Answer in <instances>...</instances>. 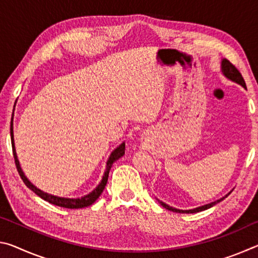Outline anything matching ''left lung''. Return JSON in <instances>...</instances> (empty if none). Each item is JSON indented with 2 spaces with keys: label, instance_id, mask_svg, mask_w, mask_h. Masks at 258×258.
Returning <instances> with one entry per match:
<instances>
[{
  "label": "left lung",
  "instance_id": "1",
  "mask_svg": "<svg viewBox=\"0 0 258 258\" xmlns=\"http://www.w3.org/2000/svg\"><path fill=\"white\" fill-rule=\"evenodd\" d=\"M222 72H223L224 75H225L226 77H228V78H230L231 81L238 83V84L242 85V86L244 87V89H247V87H246V83H244V80H243V77H242V75H241V73H240V72L238 71V69H237V67H235L233 63H231L229 60H226V59L222 60ZM225 197H226V196H225ZM225 197H224V198H225ZM224 198H221V199L216 200V202L211 203V204H208V205H205V206H202V207H198V208H195V209H189V211H182V209L173 208V207H171V206H168V205L164 204L163 202H160V200H158V202H159V204H161V206L165 207L166 209H168V211H172V212H175V213L189 214V213H198V212L205 211V209L211 208V207L214 206V205H216L217 203L222 202V200H223Z\"/></svg>",
  "mask_w": 258,
  "mask_h": 258
}]
</instances>
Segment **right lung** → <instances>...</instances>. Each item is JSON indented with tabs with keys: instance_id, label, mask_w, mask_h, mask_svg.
Returning a JSON list of instances; mask_svg holds the SVG:
<instances>
[{
	"instance_id": "add662e5",
	"label": "right lung",
	"mask_w": 258,
	"mask_h": 258,
	"mask_svg": "<svg viewBox=\"0 0 258 258\" xmlns=\"http://www.w3.org/2000/svg\"><path fill=\"white\" fill-rule=\"evenodd\" d=\"M10 135H11V145H12V154H14L15 157V163H16V167L17 171H18L19 175L21 177V180L24 181V183L27 187H29L30 190L34 191L38 197H41L42 199H44L45 202H49L50 204H53L55 206H60L63 208H71V209H78V208H84L92 205L95 200H97L100 195L102 194L104 187H106L107 181H108V176H109V171H110L112 164L115 163L116 160H118L120 157H123L125 155V143H121V145L117 148V149L113 150L111 152L110 157L107 161V168L106 172H104V175L102 177V181L100 182V184L95 187V189L91 192V194L84 196L82 198H77V199H71V198H61V197H55V196H52L49 194H45V192L41 191L40 189H37L36 186H34L32 183L28 181V178L25 176V174L21 169L18 158H17V154H16V149H15V140H14V127H12V121H11V126H10Z\"/></svg>"
}]
</instances>
